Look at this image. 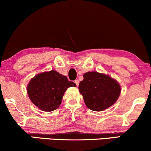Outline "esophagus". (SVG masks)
<instances>
[{
	"label": "esophagus",
	"mask_w": 151,
	"mask_h": 151,
	"mask_svg": "<svg viewBox=\"0 0 151 151\" xmlns=\"http://www.w3.org/2000/svg\"><path fill=\"white\" fill-rule=\"evenodd\" d=\"M75 83L76 84V86H77V87L78 86V85H79V81H78V80H76Z\"/></svg>",
	"instance_id": "1"
}]
</instances>
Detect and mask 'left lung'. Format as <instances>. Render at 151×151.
I'll use <instances>...</instances> for the list:
<instances>
[{
	"mask_svg": "<svg viewBox=\"0 0 151 151\" xmlns=\"http://www.w3.org/2000/svg\"><path fill=\"white\" fill-rule=\"evenodd\" d=\"M79 84L85 105L94 111H102L113 105L120 94V85L109 76L96 71L87 72Z\"/></svg>",
	"mask_w": 151,
	"mask_h": 151,
	"instance_id": "1",
	"label": "left lung"
}]
</instances>
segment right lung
<instances>
[{
  "label": "right lung",
  "instance_id": "right-lung-1",
  "mask_svg": "<svg viewBox=\"0 0 151 151\" xmlns=\"http://www.w3.org/2000/svg\"><path fill=\"white\" fill-rule=\"evenodd\" d=\"M76 86V83L68 81L66 76L52 70L33 77L28 84L27 93L39 109L50 112L58 109L67 89Z\"/></svg>",
  "mask_w": 151,
  "mask_h": 151
}]
</instances>
